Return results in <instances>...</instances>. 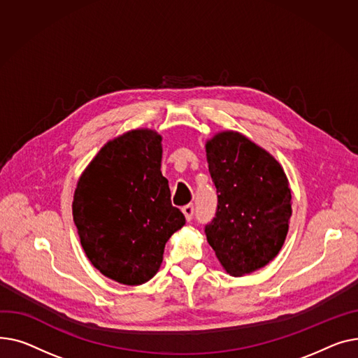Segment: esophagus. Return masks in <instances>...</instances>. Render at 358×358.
Masks as SVG:
<instances>
[{
	"label": "esophagus",
	"mask_w": 358,
	"mask_h": 358,
	"mask_svg": "<svg viewBox=\"0 0 358 358\" xmlns=\"http://www.w3.org/2000/svg\"><path fill=\"white\" fill-rule=\"evenodd\" d=\"M194 211H195V208H194L192 203H187V205H185V206L182 208V213H183L186 221H191V220H192Z\"/></svg>",
	"instance_id": "obj_1"
}]
</instances>
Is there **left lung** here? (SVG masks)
<instances>
[{
	"mask_svg": "<svg viewBox=\"0 0 358 358\" xmlns=\"http://www.w3.org/2000/svg\"><path fill=\"white\" fill-rule=\"evenodd\" d=\"M218 209L205 227L209 245L228 275L263 268L285 244L292 192L282 164L238 131L217 133L205 144Z\"/></svg>",
	"mask_w": 358,
	"mask_h": 358,
	"instance_id": "8db88e82",
	"label": "left lung"
}]
</instances>
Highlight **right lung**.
I'll return each mask as SVG.
<instances>
[{"mask_svg":"<svg viewBox=\"0 0 358 358\" xmlns=\"http://www.w3.org/2000/svg\"><path fill=\"white\" fill-rule=\"evenodd\" d=\"M162 153L157 131L130 130L105 143L76 183L80 245L95 268L121 285L149 282L167 240L185 225L160 171Z\"/></svg>","mask_w":358,"mask_h":358,"instance_id":"right-lung-1","label":"right lung"}]
</instances>
